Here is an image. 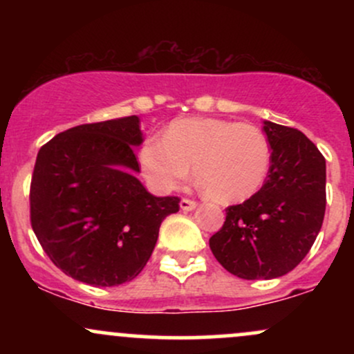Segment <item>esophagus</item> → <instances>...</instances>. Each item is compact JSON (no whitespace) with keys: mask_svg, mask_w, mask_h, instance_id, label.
I'll use <instances>...</instances> for the list:
<instances>
[{"mask_svg":"<svg viewBox=\"0 0 354 354\" xmlns=\"http://www.w3.org/2000/svg\"><path fill=\"white\" fill-rule=\"evenodd\" d=\"M180 206H181L183 211H191V209L196 208L198 203L194 201V200H189V198H183L181 203H180Z\"/></svg>","mask_w":354,"mask_h":354,"instance_id":"obj_1","label":"esophagus"}]
</instances>
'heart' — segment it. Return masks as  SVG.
<instances>
[{"label":"heart","mask_w":354,"mask_h":354,"mask_svg":"<svg viewBox=\"0 0 354 354\" xmlns=\"http://www.w3.org/2000/svg\"><path fill=\"white\" fill-rule=\"evenodd\" d=\"M140 165L146 181L161 193L176 188L194 165V176L211 200L239 203L261 189L271 148L265 133L253 124L185 118L166 128L163 140L145 141Z\"/></svg>","instance_id":"obj_1"}]
</instances>
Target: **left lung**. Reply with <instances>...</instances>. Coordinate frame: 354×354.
Listing matches in <instances>:
<instances>
[{
    "label": "left lung",
    "instance_id": "8db88e82",
    "mask_svg": "<svg viewBox=\"0 0 354 354\" xmlns=\"http://www.w3.org/2000/svg\"><path fill=\"white\" fill-rule=\"evenodd\" d=\"M271 165L250 200L226 208L209 238L219 265L243 279L290 273L311 250L326 209V161L301 131L265 121Z\"/></svg>",
    "mask_w": 354,
    "mask_h": 354
}]
</instances>
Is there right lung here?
Instances as JSON below:
<instances>
[{
    "label": "right lung",
    "mask_w": 354,
    "mask_h": 354,
    "mask_svg": "<svg viewBox=\"0 0 354 354\" xmlns=\"http://www.w3.org/2000/svg\"><path fill=\"white\" fill-rule=\"evenodd\" d=\"M140 118L80 124L41 146L30 186V219L39 245L63 273L91 286H118L148 263L161 221L180 198L149 194L135 146Z\"/></svg>",
    "instance_id": "add662e5"
}]
</instances>
